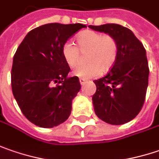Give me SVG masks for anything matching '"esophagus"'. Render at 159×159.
I'll use <instances>...</instances> for the list:
<instances>
[{
  "mask_svg": "<svg viewBox=\"0 0 159 159\" xmlns=\"http://www.w3.org/2000/svg\"><path fill=\"white\" fill-rule=\"evenodd\" d=\"M79 82H80V84H81L82 85H84V84H85V82H86V80L84 79V78H80V79H79Z\"/></svg>",
  "mask_w": 159,
  "mask_h": 159,
  "instance_id": "1",
  "label": "esophagus"
}]
</instances>
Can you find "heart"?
Segmentation results:
<instances>
[{"instance_id": "1", "label": "heart", "mask_w": 159, "mask_h": 159, "mask_svg": "<svg viewBox=\"0 0 159 159\" xmlns=\"http://www.w3.org/2000/svg\"><path fill=\"white\" fill-rule=\"evenodd\" d=\"M78 48L71 42H66L62 46V56L66 63L71 67L78 64L80 52H89L86 65H80L73 74L80 78L96 77L100 72H107L114 66L119 53V45L114 36L103 34L92 30H85L76 36Z\"/></svg>"}]
</instances>
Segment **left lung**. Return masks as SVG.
<instances>
[{
  "label": "left lung",
  "instance_id": "left-lung-1",
  "mask_svg": "<svg viewBox=\"0 0 159 159\" xmlns=\"http://www.w3.org/2000/svg\"><path fill=\"white\" fill-rule=\"evenodd\" d=\"M116 39L119 53L107 75L94 80L97 90L93 96L95 114L110 125L133 120L142 109L148 84L146 50L134 33L117 24L89 25Z\"/></svg>",
  "mask_w": 159,
  "mask_h": 159
}]
</instances>
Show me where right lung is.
<instances>
[{
    "instance_id": "1",
    "label": "right lung",
    "mask_w": 159,
    "mask_h": 159,
    "mask_svg": "<svg viewBox=\"0 0 159 159\" xmlns=\"http://www.w3.org/2000/svg\"><path fill=\"white\" fill-rule=\"evenodd\" d=\"M83 24L43 25L18 46L11 68V88L24 116L39 127L57 126L68 118L72 100L81 89L77 76L62 56V46Z\"/></svg>"
}]
</instances>
